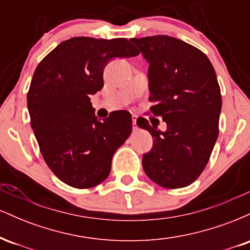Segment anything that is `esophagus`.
I'll return each instance as SVG.
<instances>
[{
    "label": "esophagus",
    "mask_w": 250,
    "mask_h": 250,
    "mask_svg": "<svg viewBox=\"0 0 250 250\" xmlns=\"http://www.w3.org/2000/svg\"><path fill=\"white\" fill-rule=\"evenodd\" d=\"M133 129L136 130L137 125H136V115H133Z\"/></svg>",
    "instance_id": "esophagus-1"
}]
</instances>
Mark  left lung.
<instances>
[{"mask_svg":"<svg viewBox=\"0 0 250 250\" xmlns=\"http://www.w3.org/2000/svg\"><path fill=\"white\" fill-rule=\"evenodd\" d=\"M149 63L150 113L167 130L139 117L137 125L154 137L142 157L145 173L168 189L191 185L206 168L219 136L222 99L214 67L194 45L167 35L130 39Z\"/></svg>","mask_w":250,"mask_h":250,"instance_id":"obj_1","label":"left lung"}]
</instances>
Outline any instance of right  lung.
<instances>
[{
	"instance_id": "1",
	"label": "right lung",
	"mask_w": 250,
	"mask_h": 250,
	"mask_svg": "<svg viewBox=\"0 0 250 250\" xmlns=\"http://www.w3.org/2000/svg\"><path fill=\"white\" fill-rule=\"evenodd\" d=\"M139 54L127 39L73 37L36 67L27 95L30 125L45 163L65 185L91 188L108 177L133 121L127 110L99 121L90 96L102 89L109 60Z\"/></svg>"
}]
</instances>
